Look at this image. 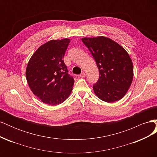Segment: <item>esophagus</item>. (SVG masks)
<instances>
[{
    "mask_svg": "<svg viewBox=\"0 0 157 157\" xmlns=\"http://www.w3.org/2000/svg\"><path fill=\"white\" fill-rule=\"evenodd\" d=\"M85 76H86V74H85L84 72H82L81 74L80 75V78H84V77H85Z\"/></svg>",
    "mask_w": 157,
    "mask_h": 157,
    "instance_id": "obj_1",
    "label": "esophagus"
}]
</instances>
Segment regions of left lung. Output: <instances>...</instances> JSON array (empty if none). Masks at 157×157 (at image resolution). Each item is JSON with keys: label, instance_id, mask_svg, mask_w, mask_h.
I'll list each match as a JSON object with an SVG mask.
<instances>
[{"label": "left lung", "instance_id": "obj_1", "mask_svg": "<svg viewBox=\"0 0 157 157\" xmlns=\"http://www.w3.org/2000/svg\"><path fill=\"white\" fill-rule=\"evenodd\" d=\"M96 61L99 78L93 86L101 100L113 103L128 92L134 77L132 61L126 50L109 38L99 36L82 39Z\"/></svg>", "mask_w": 157, "mask_h": 157}]
</instances>
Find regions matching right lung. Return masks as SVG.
Instances as JSON below:
<instances>
[{"label": "right lung", "mask_w": 157, "mask_h": 157, "mask_svg": "<svg viewBox=\"0 0 157 157\" xmlns=\"http://www.w3.org/2000/svg\"><path fill=\"white\" fill-rule=\"evenodd\" d=\"M71 40H51L33 54L26 68L28 85L44 103L58 105L72 92L74 79L68 74L63 57Z\"/></svg>", "instance_id": "1"}]
</instances>
